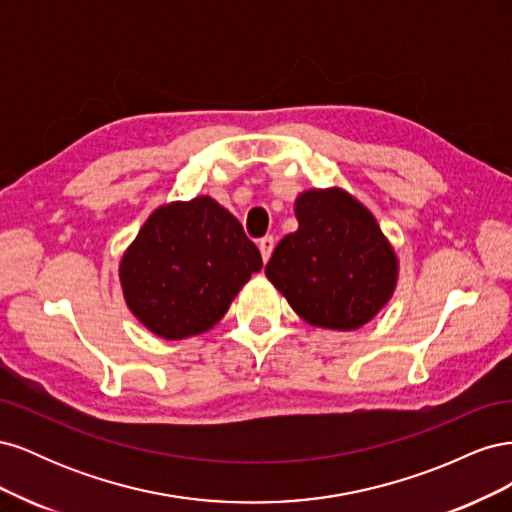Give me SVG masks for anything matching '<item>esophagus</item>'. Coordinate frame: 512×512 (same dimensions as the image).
I'll return each mask as SVG.
<instances>
[{
  "label": "esophagus",
  "mask_w": 512,
  "mask_h": 512,
  "mask_svg": "<svg viewBox=\"0 0 512 512\" xmlns=\"http://www.w3.org/2000/svg\"><path fill=\"white\" fill-rule=\"evenodd\" d=\"M273 247H275V239L271 237V235H267V237H262L260 241H258V250H260V256H262V260H269L271 258V252H273Z\"/></svg>",
  "instance_id": "1"
}]
</instances>
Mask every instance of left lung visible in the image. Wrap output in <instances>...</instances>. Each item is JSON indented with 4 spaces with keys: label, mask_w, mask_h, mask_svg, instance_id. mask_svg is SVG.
Wrapping results in <instances>:
<instances>
[{
    "label": "left lung",
    "mask_w": 512,
    "mask_h": 512,
    "mask_svg": "<svg viewBox=\"0 0 512 512\" xmlns=\"http://www.w3.org/2000/svg\"><path fill=\"white\" fill-rule=\"evenodd\" d=\"M299 228L277 243L265 269L307 324L354 331L391 301L395 247L361 200L342 188H312L294 200Z\"/></svg>",
    "instance_id": "1"
}]
</instances>
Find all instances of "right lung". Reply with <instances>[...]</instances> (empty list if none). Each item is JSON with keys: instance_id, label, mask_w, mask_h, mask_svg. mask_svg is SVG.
Wrapping results in <instances>:
<instances>
[{"instance_id": "add662e5", "label": "right lung", "mask_w": 512, "mask_h": 512, "mask_svg": "<svg viewBox=\"0 0 512 512\" xmlns=\"http://www.w3.org/2000/svg\"><path fill=\"white\" fill-rule=\"evenodd\" d=\"M262 269L258 247L211 196L175 200L153 211L119 262L123 299L162 339L209 331Z\"/></svg>"}]
</instances>
